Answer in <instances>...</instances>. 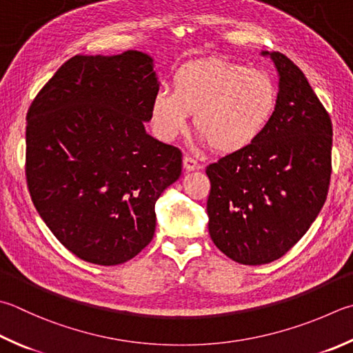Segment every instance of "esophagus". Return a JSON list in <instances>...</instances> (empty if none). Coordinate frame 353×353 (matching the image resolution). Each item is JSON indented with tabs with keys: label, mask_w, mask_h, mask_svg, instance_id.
I'll list each match as a JSON object with an SVG mask.
<instances>
[{
	"label": "esophagus",
	"mask_w": 353,
	"mask_h": 353,
	"mask_svg": "<svg viewBox=\"0 0 353 353\" xmlns=\"http://www.w3.org/2000/svg\"><path fill=\"white\" fill-rule=\"evenodd\" d=\"M183 165L188 172H194V170L199 169V163L196 161V159L192 158V157H188V155L183 158Z\"/></svg>",
	"instance_id": "34e87169"
}]
</instances>
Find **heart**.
Returning <instances> with one entry per match:
<instances>
[{
  "label": "heart",
  "mask_w": 353,
  "mask_h": 353,
  "mask_svg": "<svg viewBox=\"0 0 353 353\" xmlns=\"http://www.w3.org/2000/svg\"><path fill=\"white\" fill-rule=\"evenodd\" d=\"M278 89L268 70L221 58L185 64L174 90L159 88L150 101V121L163 141L188 129L190 114L203 143L225 154L254 144L274 118Z\"/></svg>",
  "instance_id": "b5f03b06"
}]
</instances>
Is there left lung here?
<instances>
[{
  "label": "left lung",
  "mask_w": 353,
  "mask_h": 353,
  "mask_svg": "<svg viewBox=\"0 0 353 353\" xmlns=\"http://www.w3.org/2000/svg\"><path fill=\"white\" fill-rule=\"evenodd\" d=\"M278 72L274 118L254 144L205 169L209 234L245 265L275 261L320 214L330 183L332 123L307 78L280 52H261Z\"/></svg>",
  "instance_id": "obj_1"
}]
</instances>
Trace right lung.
<instances>
[{"instance_id": "right-lung-1", "label": "right lung", "mask_w": 353, "mask_h": 353, "mask_svg": "<svg viewBox=\"0 0 353 353\" xmlns=\"http://www.w3.org/2000/svg\"><path fill=\"white\" fill-rule=\"evenodd\" d=\"M139 50L77 55L33 99L26 176L39 216L84 261H129L155 234V203L181 175L183 155L145 132L159 89Z\"/></svg>"}]
</instances>
